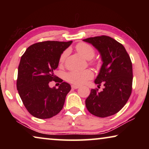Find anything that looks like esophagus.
<instances>
[{
  "mask_svg": "<svg viewBox=\"0 0 149 149\" xmlns=\"http://www.w3.org/2000/svg\"><path fill=\"white\" fill-rule=\"evenodd\" d=\"M79 87H80L79 85H72V88H73V89H78V88H79Z\"/></svg>",
  "mask_w": 149,
  "mask_h": 149,
  "instance_id": "obj_1",
  "label": "esophagus"
}]
</instances>
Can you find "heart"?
Instances as JSON below:
<instances>
[{"instance_id": "b5f03b06", "label": "heart", "mask_w": 149, "mask_h": 149, "mask_svg": "<svg viewBox=\"0 0 149 149\" xmlns=\"http://www.w3.org/2000/svg\"><path fill=\"white\" fill-rule=\"evenodd\" d=\"M76 50L81 56L87 60H91L93 58L95 55V50L93 47L85 42H80L76 46ZM66 52H64L61 55L60 58V63L62 64L64 62L66 56ZM93 74L92 71L86 69V70L72 71L67 74V80L70 83L75 85H83L87 82V81L92 78Z\"/></svg>"}]
</instances>
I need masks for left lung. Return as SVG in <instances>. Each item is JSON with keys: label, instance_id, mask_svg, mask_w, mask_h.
Segmentation results:
<instances>
[{"label": "left lung", "instance_id": "8db88e82", "mask_svg": "<svg viewBox=\"0 0 149 149\" xmlns=\"http://www.w3.org/2000/svg\"><path fill=\"white\" fill-rule=\"evenodd\" d=\"M98 51L102 61L94 83L103 90L91 89L85 100L89 113L98 117H107L118 113L129 99L132 93L133 73L129 55L123 45L107 36L83 39Z\"/></svg>", "mask_w": 149, "mask_h": 149}]
</instances>
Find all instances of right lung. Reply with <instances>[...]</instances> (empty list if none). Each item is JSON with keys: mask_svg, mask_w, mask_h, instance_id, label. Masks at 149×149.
<instances>
[{"mask_svg": "<svg viewBox=\"0 0 149 149\" xmlns=\"http://www.w3.org/2000/svg\"><path fill=\"white\" fill-rule=\"evenodd\" d=\"M72 41H47L34 43L22 56L18 66L17 89L24 105L32 116L38 119H49L56 115L64 107L66 95L71 87L61 83L58 89L49 86L57 77L61 55Z\"/></svg>", "mask_w": 149, "mask_h": 149, "instance_id": "add662e5", "label": "right lung"}]
</instances>
